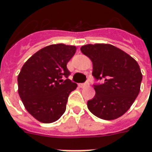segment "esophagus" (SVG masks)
Wrapping results in <instances>:
<instances>
[{
	"mask_svg": "<svg viewBox=\"0 0 152 152\" xmlns=\"http://www.w3.org/2000/svg\"><path fill=\"white\" fill-rule=\"evenodd\" d=\"M89 86V83L87 81V82H85V83H83V84H80V86L81 87V88H86V87H88V86Z\"/></svg>",
	"mask_w": 152,
	"mask_h": 152,
	"instance_id": "obj_1",
	"label": "esophagus"
}]
</instances>
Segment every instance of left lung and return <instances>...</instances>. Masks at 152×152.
<instances>
[{
	"label": "left lung",
	"mask_w": 152,
	"mask_h": 152,
	"mask_svg": "<svg viewBox=\"0 0 152 152\" xmlns=\"http://www.w3.org/2000/svg\"><path fill=\"white\" fill-rule=\"evenodd\" d=\"M93 62L92 75L102 84H94L95 96L87 102L97 117L115 120L129 109L139 94L142 75L137 61L109 44L86 45L80 48Z\"/></svg>",
	"instance_id": "8db88e82"
}]
</instances>
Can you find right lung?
Masks as SVG:
<instances>
[{
  "label": "right lung",
  "mask_w": 152,
  "mask_h": 152,
  "mask_svg": "<svg viewBox=\"0 0 152 152\" xmlns=\"http://www.w3.org/2000/svg\"><path fill=\"white\" fill-rule=\"evenodd\" d=\"M74 45H51L34 53L18 76V94L30 114L42 123L58 121L66 111L70 93L77 87L66 67Z\"/></svg>",
  "instance_id": "1"
}]
</instances>
